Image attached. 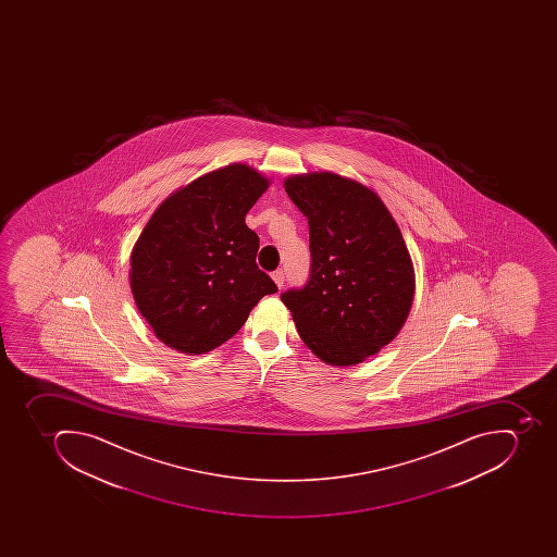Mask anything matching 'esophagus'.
Masks as SVG:
<instances>
[{
	"instance_id": "34e87169",
	"label": "esophagus",
	"mask_w": 557,
	"mask_h": 557,
	"mask_svg": "<svg viewBox=\"0 0 557 557\" xmlns=\"http://www.w3.org/2000/svg\"><path fill=\"white\" fill-rule=\"evenodd\" d=\"M272 278L275 281L276 287L281 289L285 281L284 272H282V270H275V272L272 273Z\"/></svg>"
}]
</instances>
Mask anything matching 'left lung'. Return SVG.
I'll return each mask as SVG.
<instances>
[{
    "label": "left lung",
    "instance_id": "8db88e82",
    "mask_svg": "<svg viewBox=\"0 0 557 557\" xmlns=\"http://www.w3.org/2000/svg\"><path fill=\"white\" fill-rule=\"evenodd\" d=\"M285 191L308 220L310 275L281 294L305 345L351 366L391 343L411 310L414 272L385 203L331 172L294 175Z\"/></svg>",
    "mask_w": 557,
    "mask_h": 557
}]
</instances>
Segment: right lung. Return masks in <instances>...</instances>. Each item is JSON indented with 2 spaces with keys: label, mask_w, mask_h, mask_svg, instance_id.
Segmentation results:
<instances>
[{
  "label": "right lung",
  "mask_w": 557,
  "mask_h": 557,
  "mask_svg": "<svg viewBox=\"0 0 557 557\" xmlns=\"http://www.w3.org/2000/svg\"><path fill=\"white\" fill-rule=\"evenodd\" d=\"M268 180L244 163L198 177L166 198L131 256V289L160 342L206 354L228 342L275 282L259 270L246 214Z\"/></svg>",
  "instance_id": "add662e5"
}]
</instances>
